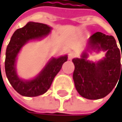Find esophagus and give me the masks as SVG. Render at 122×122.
I'll use <instances>...</instances> for the list:
<instances>
[{
  "instance_id": "obj_1",
  "label": "esophagus",
  "mask_w": 122,
  "mask_h": 122,
  "mask_svg": "<svg viewBox=\"0 0 122 122\" xmlns=\"http://www.w3.org/2000/svg\"><path fill=\"white\" fill-rule=\"evenodd\" d=\"M75 57V54L74 53H69V55H68V58L69 59V60H72V58H74Z\"/></svg>"
}]
</instances>
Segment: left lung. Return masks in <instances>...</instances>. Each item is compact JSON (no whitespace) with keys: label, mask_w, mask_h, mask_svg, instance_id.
<instances>
[{"label":"left lung","mask_w":122,"mask_h":122,"mask_svg":"<svg viewBox=\"0 0 122 122\" xmlns=\"http://www.w3.org/2000/svg\"><path fill=\"white\" fill-rule=\"evenodd\" d=\"M88 48L106 51L105 58L97 63L87 61L86 53L81 58H74L73 79L80 95L88 100H98L108 94L122 76V51L121 54L113 36L101 32L90 37Z\"/></svg>","instance_id":"obj_1"}]
</instances>
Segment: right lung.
<instances>
[{
  "label": "right lung",
  "mask_w": 122,
  "mask_h": 122,
  "mask_svg": "<svg viewBox=\"0 0 122 122\" xmlns=\"http://www.w3.org/2000/svg\"><path fill=\"white\" fill-rule=\"evenodd\" d=\"M50 29V27L43 23L29 22L26 25L14 33L7 46L5 59L6 75L12 87L22 96L36 97L45 94L50 88L63 64L67 61V56L53 58L41 73L30 81H23L17 77L15 71V61L21 47L29 40L47 36Z\"/></svg>",
  "instance_id": "right-lung-1"
}]
</instances>
